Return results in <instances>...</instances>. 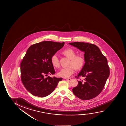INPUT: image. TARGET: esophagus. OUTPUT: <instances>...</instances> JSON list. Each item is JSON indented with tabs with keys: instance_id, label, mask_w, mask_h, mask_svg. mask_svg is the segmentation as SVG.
I'll return each instance as SVG.
<instances>
[{
	"instance_id": "1",
	"label": "esophagus",
	"mask_w": 126,
	"mask_h": 126,
	"mask_svg": "<svg viewBox=\"0 0 126 126\" xmlns=\"http://www.w3.org/2000/svg\"><path fill=\"white\" fill-rule=\"evenodd\" d=\"M65 79H66L68 81H69L71 79V78H65Z\"/></svg>"
}]
</instances>
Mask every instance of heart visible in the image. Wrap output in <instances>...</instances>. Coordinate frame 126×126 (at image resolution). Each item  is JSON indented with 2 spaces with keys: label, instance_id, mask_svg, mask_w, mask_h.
I'll list each match as a JSON object with an SVG mask.
<instances>
[{
  "label": "heart",
  "instance_id": "1",
  "mask_svg": "<svg viewBox=\"0 0 126 126\" xmlns=\"http://www.w3.org/2000/svg\"><path fill=\"white\" fill-rule=\"evenodd\" d=\"M64 55L71 60L68 68H63L58 72V76L60 77L67 78L73 74L74 69L76 70L80 69L85 64V58L82 55H77L76 51L71 48H68L63 51L62 52ZM52 65L55 68H59L60 65L59 60L58 56L54 55L51 59Z\"/></svg>",
  "mask_w": 126,
  "mask_h": 126
}]
</instances>
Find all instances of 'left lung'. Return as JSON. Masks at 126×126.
Returning <instances> with one entry per match:
<instances>
[{"instance_id":"obj_1","label":"left lung","mask_w":126,"mask_h":126,"mask_svg":"<svg viewBox=\"0 0 126 126\" xmlns=\"http://www.w3.org/2000/svg\"><path fill=\"white\" fill-rule=\"evenodd\" d=\"M69 44L85 53V64L75 77L83 79L78 81V84L72 89L73 94L82 100L93 99L102 92L109 76L107 59L94 44L79 42Z\"/></svg>"}]
</instances>
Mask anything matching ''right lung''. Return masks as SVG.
<instances>
[{"mask_svg": "<svg viewBox=\"0 0 126 126\" xmlns=\"http://www.w3.org/2000/svg\"><path fill=\"white\" fill-rule=\"evenodd\" d=\"M65 43L44 41L31 46L20 64L22 83L31 94L44 97L51 94L62 78L51 77L55 71L51 59Z\"/></svg>", "mask_w": 126, "mask_h": 126, "instance_id": "1", "label": "right lung"}]
</instances>
